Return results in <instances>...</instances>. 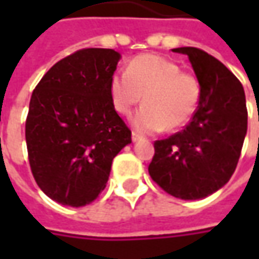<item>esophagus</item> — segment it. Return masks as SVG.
I'll list each match as a JSON object with an SVG mask.
<instances>
[{"label": "esophagus", "mask_w": 259, "mask_h": 259, "mask_svg": "<svg viewBox=\"0 0 259 259\" xmlns=\"http://www.w3.org/2000/svg\"><path fill=\"white\" fill-rule=\"evenodd\" d=\"M141 138H143V137H141V135L140 134H137V133H133V141H140V140H141Z\"/></svg>", "instance_id": "1"}]
</instances>
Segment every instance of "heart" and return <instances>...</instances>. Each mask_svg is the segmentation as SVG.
Returning a JSON list of instances; mask_svg holds the SVG:
<instances>
[{"label": "heart", "mask_w": 259, "mask_h": 259, "mask_svg": "<svg viewBox=\"0 0 259 259\" xmlns=\"http://www.w3.org/2000/svg\"><path fill=\"white\" fill-rule=\"evenodd\" d=\"M109 92L114 108L130 115L144 98V106L133 116L141 133L176 131L196 112L202 88L197 77L182 72L180 66L155 55H143L130 62L126 72L111 77Z\"/></svg>", "instance_id": "obj_1"}]
</instances>
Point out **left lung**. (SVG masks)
<instances>
[{
  "label": "left lung",
  "mask_w": 259,
  "mask_h": 259,
  "mask_svg": "<svg viewBox=\"0 0 259 259\" xmlns=\"http://www.w3.org/2000/svg\"><path fill=\"white\" fill-rule=\"evenodd\" d=\"M202 88L200 102L183 131L154 143L148 173L164 192L183 200L204 199L232 177L244 145L248 111L236 76L213 56L179 47Z\"/></svg>",
  "instance_id": "obj_1"
}]
</instances>
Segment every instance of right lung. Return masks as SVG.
Masks as SVG:
<instances>
[{"mask_svg": "<svg viewBox=\"0 0 259 259\" xmlns=\"http://www.w3.org/2000/svg\"><path fill=\"white\" fill-rule=\"evenodd\" d=\"M121 55L82 49L57 62L30 99L25 121L35 183L65 206L92 203L106 187L114 157L131 143L109 92Z\"/></svg>", "mask_w": 259, "mask_h": 259, "instance_id": "add662e5", "label": "right lung"}]
</instances>
